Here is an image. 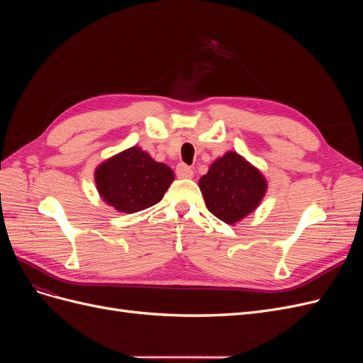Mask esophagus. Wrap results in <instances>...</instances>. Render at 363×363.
Returning a JSON list of instances; mask_svg holds the SVG:
<instances>
[{
    "label": "esophagus",
    "instance_id": "34e87169",
    "mask_svg": "<svg viewBox=\"0 0 363 363\" xmlns=\"http://www.w3.org/2000/svg\"><path fill=\"white\" fill-rule=\"evenodd\" d=\"M175 174H177L179 179H191L194 175V171L186 163H179L177 167H175Z\"/></svg>",
    "mask_w": 363,
    "mask_h": 363
}]
</instances>
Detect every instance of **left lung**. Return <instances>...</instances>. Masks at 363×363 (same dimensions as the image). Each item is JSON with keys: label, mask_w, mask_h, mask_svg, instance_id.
<instances>
[{"label": "left lung", "mask_w": 363, "mask_h": 363, "mask_svg": "<svg viewBox=\"0 0 363 363\" xmlns=\"http://www.w3.org/2000/svg\"><path fill=\"white\" fill-rule=\"evenodd\" d=\"M199 186L208 212L227 224L255 211L267 191L263 175L233 151L215 160Z\"/></svg>", "instance_id": "left-lung-1"}]
</instances>
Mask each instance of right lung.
Instances as JSON below:
<instances>
[{
  "instance_id": "right-lung-1",
  "label": "right lung",
  "mask_w": 363,
  "mask_h": 363,
  "mask_svg": "<svg viewBox=\"0 0 363 363\" xmlns=\"http://www.w3.org/2000/svg\"><path fill=\"white\" fill-rule=\"evenodd\" d=\"M174 180L164 163L152 160L139 147L106 160L95 171L98 192L123 213H135L157 204Z\"/></svg>"
}]
</instances>
